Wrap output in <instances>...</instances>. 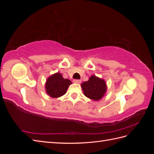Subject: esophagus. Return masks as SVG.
Returning <instances> with one entry per match:
<instances>
[{
    "label": "esophagus",
    "mask_w": 154,
    "mask_h": 154,
    "mask_svg": "<svg viewBox=\"0 0 154 154\" xmlns=\"http://www.w3.org/2000/svg\"><path fill=\"white\" fill-rule=\"evenodd\" d=\"M73 82L75 83H78V84H80V83L82 82V81L80 80H77V79H75V80H73Z\"/></svg>",
    "instance_id": "esophagus-1"
}]
</instances>
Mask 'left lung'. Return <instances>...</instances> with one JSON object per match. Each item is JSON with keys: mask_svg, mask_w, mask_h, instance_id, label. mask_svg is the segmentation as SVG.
<instances>
[{"mask_svg": "<svg viewBox=\"0 0 154 154\" xmlns=\"http://www.w3.org/2000/svg\"><path fill=\"white\" fill-rule=\"evenodd\" d=\"M81 86L85 96L95 101L102 98L106 91L105 82L94 75L91 76L88 81L83 82Z\"/></svg>", "mask_w": 154, "mask_h": 154, "instance_id": "obj_1", "label": "left lung"}]
</instances>
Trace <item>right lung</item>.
<instances>
[{"label":"right lung","mask_w":154,"mask_h":154,"mask_svg":"<svg viewBox=\"0 0 154 154\" xmlns=\"http://www.w3.org/2000/svg\"><path fill=\"white\" fill-rule=\"evenodd\" d=\"M71 82L64 79L60 73H56L48 78L45 83L46 92L52 97H59L66 94Z\"/></svg>","instance_id":"add662e5"}]
</instances>
